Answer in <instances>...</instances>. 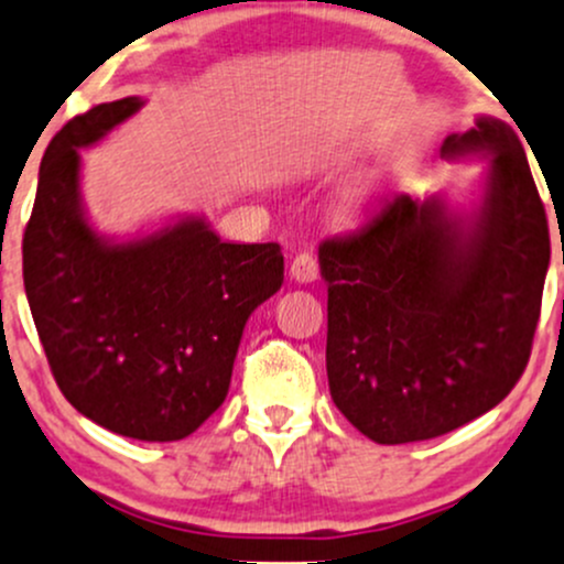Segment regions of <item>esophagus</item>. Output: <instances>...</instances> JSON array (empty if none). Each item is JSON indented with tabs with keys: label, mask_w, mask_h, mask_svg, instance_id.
Segmentation results:
<instances>
[{
	"label": "esophagus",
	"mask_w": 564,
	"mask_h": 564,
	"mask_svg": "<svg viewBox=\"0 0 564 564\" xmlns=\"http://www.w3.org/2000/svg\"><path fill=\"white\" fill-rule=\"evenodd\" d=\"M289 272H292V278L296 283H313L315 278H318V259L307 251L296 253L294 262H292V270Z\"/></svg>",
	"instance_id": "esophagus-1"
}]
</instances>
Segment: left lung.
Instances as JSON below:
<instances>
[{"label": "left lung", "mask_w": 564, "mask_h": 564, "mask_svg": "<svg viewBox=\"0 0 564 564\" xmlns=\"http://www.w3.org/2000/svg\"><path fill=\"white\" fill-rule=\"evenodd\" d=\"M481 154L471 214L393 195L348 238L324 240L326 375L337 410L377 444L442 436L498 406L528 367L552 240L522 141L495 117L444 139Z\"/></svg>", "instance_id": "obj_1"}]
</instances>
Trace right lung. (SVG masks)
<instances>
[{
	"mask_svg": "<svg viewBox=\"0 0 564 564\" xmlns=\"http://www.w3.org/2000/svg\"><path fill=\"white\" fill-rule=\"evenodd\" d=\"M144 107L98 104L47 144L23 232V286L61 393L101 429L178 442L230 391L249 315L283 283L278 243H225L203 216L111 240L90 227L79 150Z\"/></svg>",
	"mask_w": 564,
	"mask_h": 564,
	"instance_id": "1",
	"label": "right lung"
}]
</instances>
